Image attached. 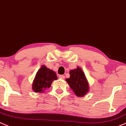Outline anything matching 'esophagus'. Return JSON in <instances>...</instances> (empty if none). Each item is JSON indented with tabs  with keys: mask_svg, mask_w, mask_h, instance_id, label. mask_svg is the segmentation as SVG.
I'll use <instances>...</instances> for the list:
<instances>
[{
	"mask_svg": "<svg viewBox=\"0 0 126 126\" xmlns=\"http://www.w3.org/2000/svg\"><path fill=\"white\" fill-rule=\"evenodd\" d=\"M59 79H64V78H65V77H64V75H59Z\"/></svg>",
	"mask_w": 126,
	"mask_h": 126,
	"instance_id": "obj_1",
	"label": "esophagus"
}]
</instances>
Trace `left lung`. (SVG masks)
I'll use <instances>...</instances> for the list:
<instances>
[{"mask_svg": "<svg viewBox=\"0 0 126 126\" xmlns=\"http://www.w3.org/2000/svg\"><path fill=\"white\" fill-rule=\"evenodd\" d=\"M70 77L66 79L67 84L75 95L82 97L89 91V83L84 72L80 67L72 69L69 72Z\"/></svg>", "mask_w": 126, "mask_h": 126, "instance_id": "left-lung-1", "label": "left lung"}]
</instances>
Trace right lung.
<instances>
[{
    "instance_id": "right-lung-1",
    "label": "right lung",
    "mask_w": 126,
    "mask_h": 126,
    "mask_svg": "<svg viewBox=\"0 0 126 126\" xmlns=\"http://www.w3.org/2000/svg\"><path fill=\"white\" fill-rule=\"evenodd\" d=\"M57 80L56 74L52 70L42 65L38 70L33 80L32 89L35 92L42 93L51 87L54 80Z\"/></svg>"
}]
</instances>
